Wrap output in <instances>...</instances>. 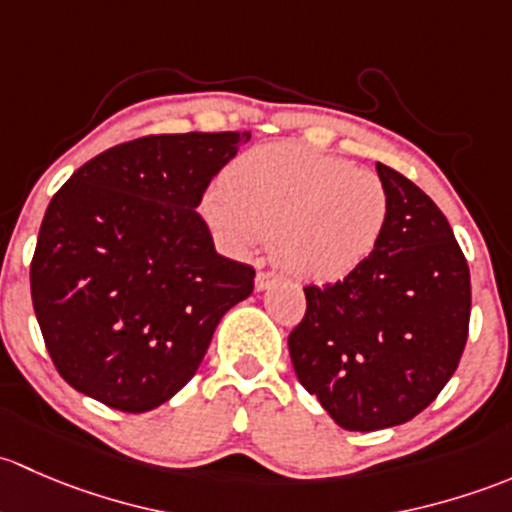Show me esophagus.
Returning <instances> with one entry per match:
<instances>
[{"mask_svg":"<svg viewBox=\"0 0 512 512\" xmlns=\"http://www.w3.org/2000/svg\"><path fill=\"white\" fill-rule=\"evenodd\" d=\"M276 281H278V273L258 271L256 273V291H266V288H271Z\"/></svg>","mask_w":512,"mask_h":512,"instance_id":"34e87169","label":"esophagus"}]
</instances>
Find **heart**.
Segmentation results:
<instances>
[{
    "label": "heart",
    "mask_w": 512,
    "mask_h": 512,
    "mask_svg": "<svg viewBox=\"0 0 512 512\" xmlns=\"http://www.w3.org/2000/svg\"><path fill=\"white\" fill-rule=\"evenodd\" d=\"M202 202L207 224L236 254L276 239L281 266L300 281L335 283L370 261L389 224L379 175L298 142L236 157Z\"/></svg>",
    "instance_id": "b5f03b06"
}]
</instances>
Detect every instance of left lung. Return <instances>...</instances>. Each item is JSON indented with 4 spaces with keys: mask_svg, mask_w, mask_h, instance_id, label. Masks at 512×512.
<instances>
[{
    "mask_svg": "<svg viewBox=\"0 0 512 512\" xmlns=\"http://www.w3.org/2000/svg\"><path fill=\"white\" fill-rule=\"evenodd\" d=\"M389 224L352 276L305 286L288 335L300 384L347 431H377L424 412L468 340L471 273L451 224L419 187L377 162Z\"/></svg>",
    "mask_w": 512,
    "mask_h": 512,
    "instance_id": "obj_1",
    "label": "left lung"
}]
</instances>
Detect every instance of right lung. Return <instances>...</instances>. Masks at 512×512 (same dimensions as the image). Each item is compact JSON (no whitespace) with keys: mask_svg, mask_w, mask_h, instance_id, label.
Wrapping results in <instances>:
<instances>
[{"mask_svg":"<svg viewBox=\"0 0 512 512\" xmlns=\"http://www.w3.org/2000/svg\"><path fill=\"white\" fill-rule=\"evenodd\" d=\"M251 133L145 135L78 167L54 194L31 258V303L59 374L140 414L194 377L254 266L214 251L197 214Z\"/></svg>","mask_w":512,"mask_h":512,"instance_id":"add662e5","label":"right lung"}]
</instances>
